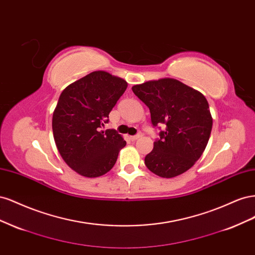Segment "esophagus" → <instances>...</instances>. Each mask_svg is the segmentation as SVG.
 <instances>
[{
  "mask_svg": "<svg viewBox=\"0 0 255 255\" xmlns=\"http://www.w3.org/2000/svg\"><path fill=\"white\" fill-rule=\"evenodd\" d=\"M141 137V135H139V134H138V135H134V136H130L129 137V139L130 140H132V141H135V140H137L138 139V138H140Z\"/></svg>",
  "mask_w": 255,
  "mask_h": 255,
  "instance_id": "34e87169",
  "label": "esophagus"
}]
</instances>
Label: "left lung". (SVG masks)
<instances>
[{"label": "left lung", "mask_w": 255, "mask_h": 255, "mask_svg": "<svg viewBox=\"0 0 255 255\" xmlns=\"http://www.w3.org/2000/svg\"><path fill=\"white\" fill-rule=\"evenodd\" d=\"M132 90L149 107L152 125L166 127L144 158L146 168L166 179L187 171L201 157L212 132L205 97L170 78L135 85Z\"/></svg>", "instance_id": "obj_1"}]
</instances>
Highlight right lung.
I'll use <instances>...</instances> for the list:
<instances>
[{"instance_id": "1", "label": "right lung", "mask_w": 255, "mask_h": 255, "mask_svg": "<svg viewBox=\"0 0 255 255\" xmlns=\"http://www.w3.org/2000/svg\"><path fill=\"white\" fill-rule=\"evenodd\" d=\"M128 83L94 71L67 86L53 113L52 128L65 163L82 176L98 177L116 164L127 141L115 129L101 130Z\"/></svg>"}]
</instances>
